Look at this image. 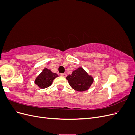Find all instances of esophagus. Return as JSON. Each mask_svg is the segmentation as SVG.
<instances>
[{
	"label": "esophagus",
	"mask_w": 135,
	"mask_h": 135,
	"mask_svg": "<svg viewBox=\"0 0 135 135\" xmlns=\"http://www.w3.org/2000/svg\"><path fill=\"white\" fill-rule=\"evenodd\" d=\"M61 76H62V77H64V78H65V77H66V73H62V74H61Z\"/></svg>",
	"instance_id": "esophagus-1"
}]
</instances>
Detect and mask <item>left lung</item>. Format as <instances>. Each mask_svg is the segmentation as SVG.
I'll use <instances>...</instances> for the list:
<instances>
[{
    "mask_svg": "<svg viewBox=\"0 0 135 135\" xmlns=\"http://www.w3.org/2000/svg\"><path fill=\"white\" fill-rule=\"evenodd\" d=\"M69 85L74 90L79 92H83L88 90L91 87L94 79L91 75L84 69L79 67L72 72V74L67 76Z\"/></svg>",
    "mask_w": 135,
    "mask_h": 135,
    "instance_id": "left-lung-1",
    "label": "left lung"
}]
</instances>
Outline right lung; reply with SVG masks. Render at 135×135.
I'll return each mask as SVG.
<instances>
[{"instance_id":"obj_1","label":"right lung","mask_w":135,"mask_h":135,"mask_svg":"<svg viewBox=\"0 0 135 135\" xmlns=\"http://www.w3.org/2000/svg\"><path fill=\"white\" fill-rule=\"evenodd\" d=\"M59 75L53 73L50 69L44 68L43 71L36 78L34 83L40 89H44L50 87L53 81Z\"/></svg>"}]
</instances>
